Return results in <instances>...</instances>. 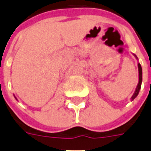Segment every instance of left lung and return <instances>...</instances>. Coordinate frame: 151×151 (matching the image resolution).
Wrapping results in <instances>:
<instances>
[{
	"label": "left lung",
	"instance_id": "left-lung-1",
	"mask_svg": "<svg viewBox=\"0 0 151 151\" xmlns=\"http://www.w3.org/2000/svg\"><path fill=\"white\" fill-rule=\"evenodd\" d=\"M133 56H135L136 59L137 60H138V58H137V56H136L135 54H133ZM138 71H139V81H138V84H137V88H136V90L135 91H134V93H133V96L131 97V101H133L134 99L137 98V96L138 95V94H139V90H140V88H141V84H142V67H141V65H140V63H138Z\"/></svg>",
	"mask_w": 151,
	"mask_h": 151
}]
</instances>
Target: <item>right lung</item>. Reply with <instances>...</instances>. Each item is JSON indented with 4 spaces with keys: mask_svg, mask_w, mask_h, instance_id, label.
Masks as SVG:
<instances>
[{
    "mask_svg": "<svg viewBox=\"0 0 151 151\" xmlns=\"http://www.w3.org/2000/svg\"><path fill=\"white\" fill-rule=\"evenodd\" d=\"M14 98H15V99H16V100H17V99H16V97H15V96H14Z\"/></svg>",
    "mask_w": 151,
    "mask_h": 151,
    "instance_id": "1",
    "label": "right lung"
}]
</instances>
